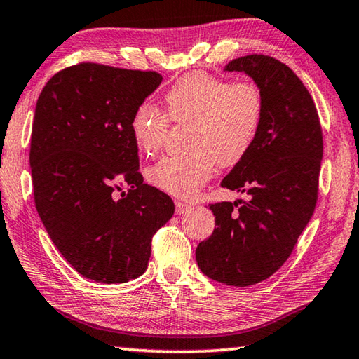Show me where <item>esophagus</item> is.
<instances>
[{
    "instance_id": "34e87169",
    "label": "esophagus",
    "mask_w": 359,
    "mask_h": 359,
    "mask_svg": "<svg viewBox=\"0 0 359 359\" xmlns=\"http://www.w3.org/2000/svg\"><path fill=\"white\" fill-rule=\"evenodd\" d=\"M188 210H189V205L187 202L175 201V215H184V212Z\"/></svg>"
}]
</instances>
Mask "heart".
<instances>
[{
	"mask_svg": "<svg viewBox=\"0 0 359 359\" xmlns=\"http://www.w3.org/2000/svg\"><path fill=\"white\" fill-rule=\"evenodd\" d=\"M264 95L251 81H231L193 71L172 83L165 94V112L143 103L133 116V133L147 154L162 149L172 123H194L193 154L160 158L147 172L162 191L191 197L211 179L217 162L231 166L245 157L264 118Z\"/></svg>",
	"mask_w": 359,
	"mask_h": 359,
	"instance_id": "b5f03b06",
	"label": "heart"
}]
</instances>
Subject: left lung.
<instances>
[{
	"instance_id": "1",
	"label": "left lung",
	"mask_w": 359,
	"mask_h": 359,
	"mask_svg": "<svg viewBox=\"0 0 359 359\" xmlns=\"http://www.w3.org/2000/svg\"><path fill=\"white\" fill-rule=\"evenodd\" d=\"M225 71L248 74L264 95V118L248 154L222 180L248 201L211 203L216 228L196 248L208 278L248 287L270 278L292 255L318 201L323 129L299 77L262 53L239 57Z\"/></svg>"
}]
</instances>
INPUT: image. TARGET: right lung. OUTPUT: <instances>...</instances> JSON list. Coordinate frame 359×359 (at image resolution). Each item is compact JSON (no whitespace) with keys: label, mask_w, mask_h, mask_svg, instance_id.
Here are the masks:
<instances>
[{"label":"right lung","mask_w":359,"mask_h":359,"mask_svg":"<svg viewBox=\"0 0 359 359\" xmlns=\"http://www.w3.org/2000/svg\"><path fill=\"white\" fill-rule=\"evenodd\" d=\"M162 81L156 71L83 62L38 97L30 137L38 216L81 276L120 284L148 269L151 241L174 202L143 184L135 109Z\"/></svg>","instance_id":"right-lung-1"}]
</instances>
